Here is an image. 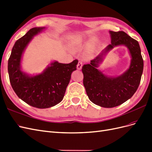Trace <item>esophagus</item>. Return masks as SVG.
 <instances>
[{"mask_svg": "<svg viewBox=\"0 0 152 152\" xmlns=\"http://www.w3.org/2000/svg\"><path fill=\"white\" fill-rule=\"evenodd\" d=\"M82 67V63L81 61H79V63H78L77 65V68L78 70H81Z\"/></svg>", "mask_w": 152, "mask_h": 152, "instance_id": "34e87169", "label": "esophagus"}]
</instances>
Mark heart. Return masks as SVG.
I'll return each instance as SVG.
<instances>
[{
  "label": "heart",
  "instance_id": "obj_1",
  "mask_svg": "<svg viewBox=\"0 0 152 152\" xmlns=\"http://www.w3.org/2000/svg\"><path fill=\"white\" fill-rule=\"evenodd\" d=\"M96 41H97V39L94 37L85 38L80 35L75 36L72 37L70 40V47L73 51H79V50L90 48ZM93 54V50H90L86 53V56L91 57Z\"/></svg>",
  "mask_w": 152,
  "mask_h": 152
}]
</instances>
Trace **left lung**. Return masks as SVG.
Instances as JSON below:
<instances>
[{
	"label": "left lung",
	"mask_w": 152,
	"mask_h": 152,
	"mask_svg": "<svg viewBox=\"0 0 152 152\" xmlns=\"http://www.w3.org/2000/svg\"><path fill=\"white\" fill-rule=\"evenodd\" d=\"M111 44L90 64L82 66L83 84L89 99L104 108L117 107L130 99L138 88L143 71V59L138 42L122 31H109ZM124 45L131 56L130 66L122 75L108 76L99 70L107 53L115 47Z\"/></svg>",
	"instance_id": "left-lung-1"
}]
</instances>
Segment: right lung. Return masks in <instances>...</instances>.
<instances>
[{"instance_id":"add662e5","label":"right lung","mask_w":152,"mask_h":152,"mask_svg":"<svg viewBox=\"0 0 152 152\" xmlns=\"http://www.w3.org/2000/svg\"><path fill=\"white\" fill-rule=\"evenodd\" d=\"M45 29V27L31 28L15 42L8 60L9 77L14 91L26 103L38 108L52 107L61 102L78 64L77 59L68 64L53 61L42 73L35 75L23 70L22 58L26 47L34 36Z\"/></svg>"}]
</instances>
